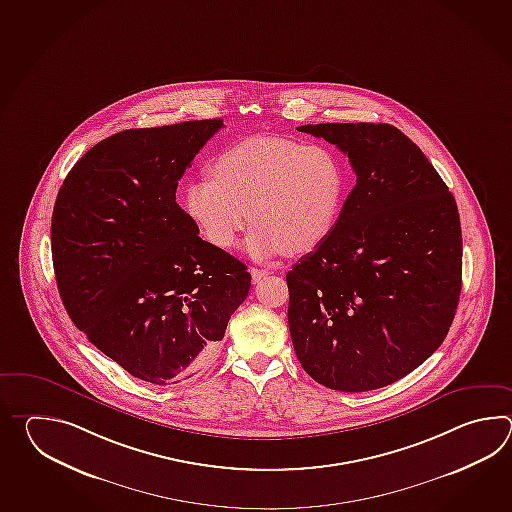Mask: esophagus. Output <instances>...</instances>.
Returning <instances> with one entry per match:
<instances>
[{
    "label": "esophagus",
    "instance_id": "1",
    "mask_svg": "<svg viewBox=\"0 0 512 512\" xmlns=\"http://www.w3.org/2000/svg\"><path fill=\"white\" fill-rule=\"evenodd\" d=\"M252 274V282L260 283L265 276H269L271 271H267V269H251Z\"/></svg>",
    "mask_w": 512,
    "mask_h": 512
}]
</instances>
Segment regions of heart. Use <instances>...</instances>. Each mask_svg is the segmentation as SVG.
<instances>
[{
	"mask_svg": "<svg viewBox=\"0 0 512 512\" xmlns=\"http://www.w3.org/2000/svg\"><path fill=\"white\" fill-rule=\"evenodd\" d=\"M212 175L186 186L188 218L218 249H230L251 219L247 252L260 260L318 249L337 227L346 199L337 155L285 137H251L230 146L212 164Z\"/></svg>",
	"mask_w": 512,
	"mask_h": 512,
	"instance_id": "obj_1",
	"label": "heart"
}]
</instances>
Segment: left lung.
<instances>
[{
  "label": "left lung",
  "mask_w": 512,
  "mask_h": 512,
  "mask_svg": "<svg viewBox=\"0 0 512 512\" xmlns=\"http://www.w3.org/2000/svg\"><path fill=\"white\" fill-rule=\"evenodd\" d=\"M298 131L346 153L357 185L333 234L285 276L294 351L326 388L377 390L421 366L454 320L463 263L456 199L395 126Z\"/></svg>",
  "instance_id": "8db88e82"
}]
</instances>
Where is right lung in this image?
I'll list each match as a JSON object with an SVG mask.
<instances>
[{"instance_id":"right-lung-1","label":"right lung","mask_w":512,"mask_h":512,"mask_svg":"<svg viewBox=\"0 0 512 512\" xmlns=\"http://www.w3.org/2000/svg\"><path fill=\"white\" fill-rule=\"evenodd\" d=\"M223 120L120 131L56 197L51 251L71 320L133 377L175 384L218 349L251 289L247 265L199 238L177 181Z\"/></svg>"}]
</instances>
